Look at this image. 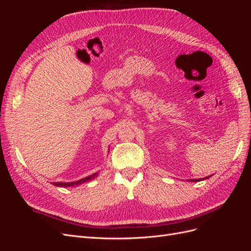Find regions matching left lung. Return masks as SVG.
Segmentation results:
<instances>
[{
  "label": "left lung",
  "instance_id": "8db88e82",
  "mask_svg": "<svg viewBox=\"0 0 251 251\" xmlns=\"http://www.w3.org/2000/svg\"><path fill=\"white\" fill-rule=\"evenodd\" d=\"M207 178H209V176L206 177V178H202V179H194V180H192V181H193V182H198V181H201V180H204V179H207Z\"/></svg>",
  "mask_w": 251,
  "mask_h": 251
}]
</instances>
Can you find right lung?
Here are the masks:
<instances>
[{
  "mask_svg": "<svg viewBox=\"0 0 251 251\" xmlns=\"http://www.w3.org/2000/svg\"><path fill=\"white\" fill-rule=\"evenodd\" d=\"M95 177H97V174H93V175H91V176H89V177H86V178H83V179H80V180H78V181H76V182H69V183H64V182H54V183H53V185H55V186H59V187L75 186V185H79V184L83 183V182L90 181L91 179H94Z\"/></svg>",
  "mask_w": 251,
  "mask_h": 251,
  "instance_id": "1",
  "label": "right lung"
}]
</instances>
